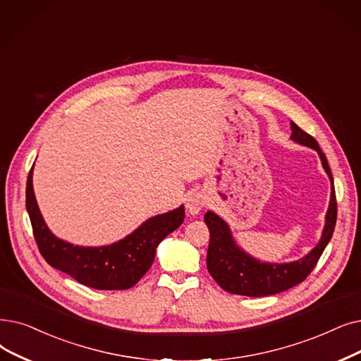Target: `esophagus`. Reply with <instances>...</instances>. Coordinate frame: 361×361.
<instances>
[{"label":"esophagus","instance_id":"34e87169","mask_svg":"<svg viewBox=\"0 0 361 361\" xmlns=\"http://www.w3.org/2000/svg\"><path fill=\"white\" fill-rule=\"evenodd\" d=\"M205 203H207L205 196H203L200 192H196L187 197L185 209L190 215H197L203 209V207H205Z\"/></svg>","mask_w":361,"mask_h":361}]
</instances>
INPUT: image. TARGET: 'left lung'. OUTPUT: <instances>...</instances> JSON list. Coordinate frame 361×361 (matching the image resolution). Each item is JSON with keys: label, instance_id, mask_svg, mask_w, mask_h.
Segmentation results:
<instances>
[{"label": "left lung", "instance_id": "8db88e82", "mask_svg": "<svg viewBox=\"0 0 361 361\" xmlns=\"http://www.w3.org/2000/svg\"><path fill=\"white\" fill-rule=\"evenodd\" d=\"M290 140L293 143L317 152L322 166L331 180V199H329L324 216L322 238L319 243L300 259L290 262L259 261L238 245L226 219L214 211H208L203 216L211 234L207 267L216 283L230 293L252 298L269 296L300 285L316 267L324 247L332 239L336 224V199L331 168L314 138L304 133L295 122H290Z\"/></svg>", "mask_w": 361, "mask_h": 361}]
</instances>
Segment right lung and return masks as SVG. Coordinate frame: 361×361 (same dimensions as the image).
Returning a JSON list of instances; mask_svg holds the SVG:
<instances>
[{
  "label": "right lung",
  "mask_w": 361,
  "mask_h": 361,
  "mask_svg": "<svg viewBox=\"0 0 361 361\" xmlns=\"http://www.w3.org/2000/svg\"><path fill=\"white\" fill-rule=\"evenodd\" d=\"M34 166L26 183V209L39 252L51 267L99 290L133 288L152 267L159 243L184 221V205L147 218L123 239L103 246H80L59 239L47 226L34 193Z\"/></svg>",
  "instance_id": "obj_1"
}]
</instances>
